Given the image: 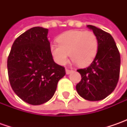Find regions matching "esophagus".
<instances>
[{"mask_svg": "<svg viewBox=\"0 0 127 127\" xmlns=\"http://www.w3.org/2000/svg\"><path fill=\"white\" fill-rule=\"evenodd\" d=\"M71 70H68V69H66V73L67 74V75H68V74H70L71 73Z\"/></svg>", "mask_w": 127, "mask_h": 127, "instance_id": "1", "label": "esophagus"}]
</instances>
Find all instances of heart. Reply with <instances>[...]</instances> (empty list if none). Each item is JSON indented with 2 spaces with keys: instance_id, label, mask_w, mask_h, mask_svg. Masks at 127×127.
<instances>
[{
  "instance_id": "heart-1",
  "label": "heart",
  "mask_w": 127,
  "mask_h": 127,
  "mask_svg": "<svg viewBox=\"0 0 127 127\" xmlns=\"http://www.w3.org/2000/svg\"><path fill=\"white\" fill-rule=\"evenodd\" d=\"M59 44H52L50 51L54 61L65 65L70 54L75 64L86 67L92 64L98 50V39L93 32L82 30L67 31L57 38Z\"/></svg>"
}]
</instances>
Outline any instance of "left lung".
Returning <instances> with one entry per match:
<instances>
[{
	"label": "left lung",
	"instance_id": "obj_1",
	"mask_svg": "<svg viewBox=\"0 0 127 127\" xmlns=\"http://www.w3.org/2000/svg\"><path fill=\"white\" fill-rule=\"evenodd\" d=\"M97 37L98 50L90 66L78 69L81 81L76 85L79 95L89 101L105 99L115 89L120 72V54L112 35L93 25H87Z\"/></svg>",
	"mask_w": 127,
	"mask_h": 127
}]
</instances>
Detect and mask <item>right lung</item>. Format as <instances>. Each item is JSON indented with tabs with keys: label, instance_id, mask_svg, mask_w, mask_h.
Returning <instances> with one entry per match:
<instances>
[{
	"label": "right lung",
	"instance_id": "obj_1",
	"mask_svg": "<svg viewBox=\"0 0 127 127\" xmlns=\"http://www.w3.org/2000/svg\"><path fill=\"white\" fill-rule=\"evenodd\" d=\"M49 30L34 27L17 37L7 58V73L15 93L32 105L54 96L65 68L56 64L47 38Z\"/></svg>",
	"mask_w": 127,
	"mask_h": 127
}]
</instances>
